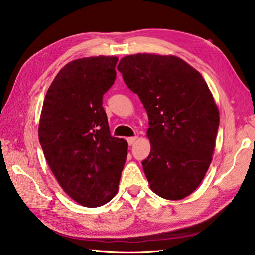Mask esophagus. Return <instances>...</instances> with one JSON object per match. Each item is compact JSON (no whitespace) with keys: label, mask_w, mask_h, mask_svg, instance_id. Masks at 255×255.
Masks as SVG:
<instances>
[{"label":"esophagus","mask_w":255,"mask_h":255,"mask_svg":"<svg viewBox=\"0 0 255 255\" xmlns=\"http://www.w3.org/2000/svg\"><path fill=\"white\" fill-rule=\"evenodd\" d=\"M137 138H138V137H129V138L127 139V141H128V144H129V146H131V144H133L134 142H136Z\"/></svg>","instance_id":"1"}]
</instances>
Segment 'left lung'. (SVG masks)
Returning a JSON list of instances; mask_svg holds the SVG:
<instances>
[{"label": "left lung", "mask_w": 255, "mask_h": 255, "mask_svg": "<svg viewBox=\"0 0 255 255\" xmlns=\"http://www.w3.org/2000/svg\"><path fill=\"white\" fill-rule=\"evenodd\" d=\"M117 69L148 115L151 150L142 168L151 190L168 200L186 198L206 176L220 122L206 81L172 55H129Z\"/></svg>", "instance_id": "1"}]
</instances>
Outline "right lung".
Instances as JSON below:
<instances>
[{"label": "right lung", "mask_w": 255, "mask_h": 255, "mask_svg": "<svg viewBox=\"0 0 255 255\" xmlns=\"http://www.w3.org/2000/svg\"><path fill=\"white\" fill-rule=\"evenodd\" d=\"M117 57L76 59L54 78L44 99L38 139L69 197L101 207L116 196L128 143L111 134L103 96L116 79Z\"/></svg>", "instance_id": "1"}]
</instances>
